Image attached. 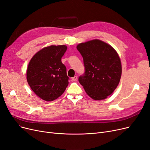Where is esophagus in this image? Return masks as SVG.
<instances>
[{"label": "esophagus", "mask_w": 150, "mask_h": 150, "mask_svg": "<svg viewBox=\"0 0 150 150\" xmlns=\"http://www.w3.org/2000/svg\"><path fill=\"white\" fill-rule=\"evenodd\" d=\"M76 80H77V76H76V75L74 77H73V78H71V80L74 81H76Z\"/></svg>", "instance_id": "esophagus-1"}]
</instances>
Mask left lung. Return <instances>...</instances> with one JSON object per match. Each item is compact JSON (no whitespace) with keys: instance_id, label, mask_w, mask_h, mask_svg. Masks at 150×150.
Masks as SVG:
<instances>
[{"instance_id":"obj_1","label":"left lung","mask_w":150,"mask_h":150,"mask_svg":"<svg viewBox=\"0 0 150 150\" xmlns=\"http://www.w3.org/2000/svg\"><path fill=\"white\" fill-rule=\"evenodd\" d=\"M76 49L83 59L85 72L79 78L87 95L102 100L113 93L122 74L120 60L114 49L102 41L80 43Z\"/></svg>"}]
</instances>
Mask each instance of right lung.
Masks as SVG:
<instances>
[{
	"instance_id": "right-lung-1",
	"label": "right lung",
	"mask_w": 150,
	"mask_h": 150,
	"mask_svg": "<svg viewBox=\"0 0 150 150\" xmlns=\"http://www.w3.org/2000/svg\"><path fill=\"white\" fill-rule=\"evenodd\" d=\"M66 46H51L38 52L28 67L26 79L36 95L47 101L58 98L69 85V77L61 59Z\"/></svg>"
}]
</instances>
